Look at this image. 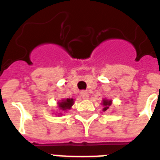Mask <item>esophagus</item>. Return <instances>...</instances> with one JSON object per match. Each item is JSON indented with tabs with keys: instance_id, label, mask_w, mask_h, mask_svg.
I'll list each match as a JSON object with an SVG mask.
<instances>
[{
	"instance_id": "34e87169",
	"label": "esophagus",
	"mask_w": 160,
	"mask_h": 160,
	"mask_svg": "<svg viewBox=\"0 0 160 160\" xmlns=\"http://www.w3.org/2000/svg\"><path fill=\"white\" fill-rule=\"evenodd\" d=\"M80 96H81V98L84 99V100H87L88 98H89V94H88V92L86 90H82V91L80 92Z\"/></svg>"
}]
</instances>
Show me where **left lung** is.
Masks as SVG:
<instances>
[{
    "instance_id": "obj_1",
    "label": "left lung",
    "mask_w": 160,
    "mask_h": 160,
    "mask_svg": "<svg viewBox=\"0 0 160 160\" xmlns=\"http://www.w3.org/2000/svg\"><path fill=\"white\" fill-rule=\"evenodd\" d=\"M112 104V100H108V99H103L102 103L101 105H103V111H106L107 109H109V106L111 105Z\"/></svg>"
}]
</instances>
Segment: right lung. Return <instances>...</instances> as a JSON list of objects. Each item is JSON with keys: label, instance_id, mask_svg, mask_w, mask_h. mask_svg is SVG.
Returning a JSON list of instances; mask_svg holds the SVG:
<instances>
[{"label": "right lung", "instance_id": "add662e5", "mask_svg": "<svg viewBox=\"0 0 160 160\" xmlns=\"http://www.w3.org/2000/svg\"><path fill=\"white\" fill-rule=\"evenodd\" d=\"M75 103V100L74 99H63L60 101H58L57 105H58V109H59V114L58 115H62L63 113H65L67 112L69 109H71L72 105H74Z\"/></svg>", "mask_w": 160, "mask_h": 160}]
</instances>
